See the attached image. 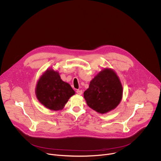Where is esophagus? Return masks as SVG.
<instances>
[{
  "label": "esophagus",
  "instance_id": "34e87169",
  "mask_svg": "<svg viewBox=\"0 0 161 161\" xmlns=\"http://www.w3.org/2000/svg\"><path fill=\"white\" fill-rule=\"evenodd\" d=\"M77 93L78 94V95H81L82 94V91H81V90H77Z\"/></svg>",
  "mask_w": 161,
  "mask_h": 161
}]
</instances>
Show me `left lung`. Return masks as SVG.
<instances>
[{"label": "left lung", "instance_id": "left-lung-1", "mask_svg": "<svg viewBox=\"0 0 161 161\" xmlns=\"http://www.w3.org/2000/svg\"><path fill=\"white\" fill-rule=\"evenodd\" d=\"M84 97L87 105L99 114L114 110L123 97V86L117 74L111 68L100 71L90 82Z\"/></svg>", "mask_w": 161, "mask_h": 161}]
</instances>
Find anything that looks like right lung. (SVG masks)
<instances>
[{
    "label": "right lung",
    "mask_w": 161,
    "mask_h": 161,
    "mask_svg": "<svg viewBox=\"0 0 161 161\" xmlns=\"http://www.w3.org/2000/svg\"><path fill=\"white\" fill-rule=\"evenodd\" d=\"M35 94L39 102L53 111L63 109L69 98L75 94L68 83L63 81L58 71L47 69L39 78Z\"/></svg>",
    "instance_id": "1"
}]
</instances>
